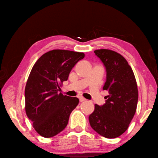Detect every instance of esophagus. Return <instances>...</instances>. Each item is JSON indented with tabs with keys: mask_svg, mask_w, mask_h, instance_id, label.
<instances>
[{
	"mask_svg": "<svg viewBox=\"0 0 158 158\" xmlns=\"http://www.w3.org/2000/svg\"><path fill=\"white\" fill-rule=\"evenodd\" d=\"M79 102H83L85 101V99L84 98V97H79Z\"/></svg>",
	"mask_w": 158,
	"mask_h": 158,
	"instance_id": "obj_1",
	"label": "esophagus"
}]
</instances>
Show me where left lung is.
I'll return each mask as SVG.
<instances>
[{"instance_id": "obj_1", "label": "left lung", "mask_w": 158, "mask_h": 158, "mask_svg": "<svg viewBox=\"0 0 158 158\" xmlns=\"http://www.w3.org/2000/svg\"><path fill=\"white\" fill-rule=\"evenodd\" d=\"M106 70L103 90L108 91L103 106L94 105L89 116L93 130L106 138H115L127 130L136 112L138 90L133 71L124 56L116 52L94 51Z\"/></svg>"}]
</instances>
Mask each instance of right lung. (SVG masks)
<instances>
[{
  "label": "right lung",
  "instance_id": "1",
  "mask_svg": "<svg viewBox=\"0 0 158 158\" xmlns=\"http://www.w3.org/2000/svg\"><path fill=\"white\" fill-rule=\"evenodd\" d=\"M85 54L65 50H53L37 60L25 89V112L35 131L52 137L66 127L71 112L79 99L59 93L71 70Z\"/></svg>",
  "mask_w": 158,
  "mask_h": 158
}]
</instances>
